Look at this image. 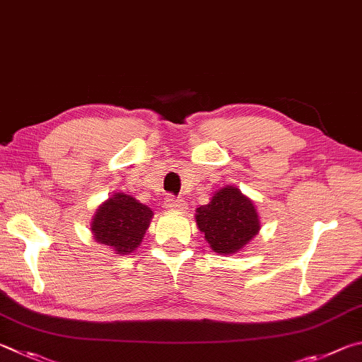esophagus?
Segmentation results:
<instances>
[{
	"mask_svg": "<svg viewBox=\"0 0 362 362\" xmlns=\"http://www.w3.org/2000/svg\"><path fill=\"white\" fill-rule=\"evenodd\" d=\"M185 200H181V199H175L173 195H168L167 199H165V208H167V210H176V211H181V210H185Z\"/></svg>",
	"mask_w": 362,
	"mask_h": 362,
	"instance_id": "1",
	"label": "esophagus"
}]
</instances>
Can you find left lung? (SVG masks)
Returning <instances> with one entry per match:
<instances>
[{
  "instance_id": "1",
  "label": "left lung",
  "mask_w": 362,
  "mask_h": 362,
  "mask_svg": "<svg viewBox=\"0 0 362 362\" xmlns=\"http://www.w3.org/2000/svg\"><path fill=\"white\" fill-rule=\"evenodd\" d=\"M195 221L214 252L233 255L243 250L261 230L252 202L238 187H221L208 205L197 208Z\"/></svg>"
}]
</instances>
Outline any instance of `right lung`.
<instances>
[{
	"label": "right lung",
	"mask_w": 362,
	"mask_h": 362,
	"mask_svg": "<svg viewBox=\"0 0 362 362\" xmlns=\"http://www.w3.org/2000/svg\"><path fill=\"white\" fill-rule=\"evenodd\" d=\"M152 216L149 206L132 195L116 192L98 206L90 229L98 243L110 246L116 255H130L141 243Z\"/></svg>",
	"instance_id": "right-lung-1"
}]
</instances>
